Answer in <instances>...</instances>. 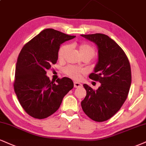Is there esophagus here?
<instances>
[{"label":"esophagus","instance_id":"esophagus-1","mask_svg":"<svg viewBox=\"0 0 146 146\" xmlns=\"http://www.w3.org/2000/svg\"><path fill=\"white\" fill-rule=\"evenodd\" d=\"M82 86V84L79 83V82H74V87L75 88H80Z\"/></svg>","mask_w":146,"mask_h":146}]
</instances>
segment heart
<instances>
[{
  "instance_id": "obj_1",
  "label": "heart",
  "mask_w": 146,
  "mask_h": 146,
  "mask_svg": "<svg viewBox=\"0 0 146 146\" xmlns=\"http://www.w3.org/2000/svg\"><path fill=\"white\" fill-rule=\"evenodd\" d=\"M69 49L70 45L67 44L63 45L60 47L58 52L59 58L60 60L64 59ZM79 50H80V53L82 56V57L88 56L90 58H92L93 56L95 55L94 49L91 45L87 44V43H82L80 45ZM64 72L66 75H68L71 78L75 80H79L82 78V75L85 73V70L82 68H79L78 66L68 65L64 67Z\"/></svg>"
}]
</instances>
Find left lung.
Returning <instances> with one entry per match:
<instances>
[{
	"label": "left lung",
	"mask_w": 146,
	"mask_h": 146,
	"mask_svg": "<svg viewBox=\"0 0 146 146\" xmlns=\"http://www.w3.org/2000/svg\"><path fill=\"white\" fill-rule=\"evenodd\" d=\"M81 36L97 46L98 62L89 78L101 83L96 90L84 84L86 96L81 105L90 118L103 122L115 115L127 98L131 84V66L123 50L108 35L96 33Z\"/></svg>",
	"instance_id": "8db88e82"
}]
</instances>
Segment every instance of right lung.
Returning <instances> with one entry per match:
<instances>
[{
  "mask_svg": "<svg viewBox=\"0 0 146 146\" xmlns=\"http://www.w3.org/2000/svg\"><path fill=\"white\" fill-rule=\"evenodd\" d=\"M52 29L43 30L22 47L16 63L13 86L20 105L35 118H46L58 110L73 88L68 78L50 81L47 70L58 60L62 43L75 38Z\"/></svg>",
  "mask_w": 146,
  "mask_h": 146,
  "instance_id": "add662e5",
  "label": "right lung"
}]
</instances>
